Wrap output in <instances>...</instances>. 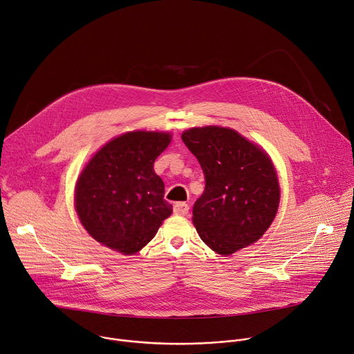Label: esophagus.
Here are the masks:
<instances>
[{"label":"esophagus","mask_w":354,"mask_h":354,"mask_svg":"<svg viewBox=\"0 0 354 354\" xmlns=\"http://www.w3.org/2000/svg\"><path fill=\"white\" fill-rule=\"evenodd\" d=\"M173 211L176 215H187L189 211V207L185 203H176L173 207Z\"/></svg>","instance_id":"34e87169"}]
</instances>
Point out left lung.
Returning <instances> with one entry per match:
<instances>
[{"mask_svg":"<svg viewBox=\"0 0 354 354\" xmlns=\"http://www.w3.org/2000/svg\"><path fill=\"white\" fill-rule=\"evenodd\" d=\"M181 139L205 176V189L192 208L203 242L223 256L254 243L271 225L280 203L270 157L227 128H192Z\"/></svg>","mask_w":354,"mask_h":354,"instance_id":"1","label":"left lung"}]
</instances>
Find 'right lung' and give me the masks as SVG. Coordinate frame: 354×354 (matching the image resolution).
<instances>
[{
    "mask_svg": "<svg viewBox=\"0 0 354 354\" xmlns=\"http://www.w3.org/2000/svg\"><path fill=\"white\" fill-rule=\"evenodd\" d=\"M165 132H128L108 142L75 185V211L91 236L124 254L146 246L173 212L153 163L170 143Z\"/></svg>",
    "mask_w": 354,
    "mask_h": 354,
    "instance_id": "add662e5",
    "label": "right lung"
}]
</instances>
